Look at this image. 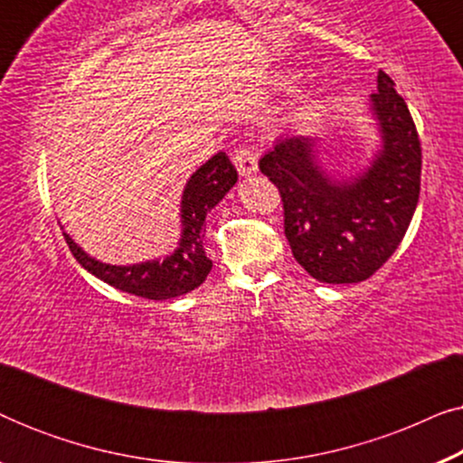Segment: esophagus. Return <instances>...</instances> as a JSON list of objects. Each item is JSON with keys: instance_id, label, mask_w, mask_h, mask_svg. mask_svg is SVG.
Here are the masks:
<instances>
[{"instance_id": "1", "label": "esophagus", "mask_w": 463, "mask_h": 463, "mask_svg": "<svg viewBox=\"0 0 463 463\" xmlns=\"http://www.w3.org/2000/svg\"><path fill=\"white\" fill-rule=\"evenodd\" d=\"M233 164H236L240 176H250L257 173V156L250 147H238L233 151Z\"/></svg>"}]
</instances>
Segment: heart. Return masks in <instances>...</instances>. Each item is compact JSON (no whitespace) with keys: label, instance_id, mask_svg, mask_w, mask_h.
<instances>
[{"label":"heart","instance_id":"1","mask_svg":"<svg viewBox=\"0 0 463 463\" xmlns=\"http://www.w3.org/2000/svg\"><path fill=\"white\" fill-rule=\"evenodd\" d=\"M290 80H293V78H288V80H287V81H290Z\"/></svg>","mask_w":463,"mask_h":463}]
</instances>
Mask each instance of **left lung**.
Listing matches in <instances>:
<instances>
[{
  "mask_svg": "<svg viewBox=\"0 0 463 463\" xmlns=\"http://www.w3.org/2000/svg\"><path fill=\"white\" fill-rule=\"evenodd\" d=\"M371 113L382 147L356 176L328 175L318 160V138L309 137H284L259 160L280 192L293 257L320 282L352 284L375 274L402 242L420 200V137L383 71Z\"/></svg>",
  "mask_w": 463,
  "mask_h": 463,
  "instance_id": "obj_1",
  "label": "left lung"
}]
</instances>
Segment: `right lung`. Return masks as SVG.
Segmentation results:
<instances>
[{"mask_svg": "<svg viewBox=\"0 0 463 463\" xmlns=\"http://www.w3.org/2000/svg\"><path fill=\"white\" fill-rule=\"evenodd\" d=\"M238 173L223 151L189 176L181 198V240L175 252L162 261H145L135 265H109L86 255L78 244L65 233V240L84 269L99 280L111 284L124 293L143 297V299L164 301L192 293L206 280L213 261L206 257L204 240L206 214L225 198V194L236 185Z\"/></svg>", "mask_w": 463, "mask_h": 463, "instance_id": "add662e5", "label": "right lung"}]
</instances>
